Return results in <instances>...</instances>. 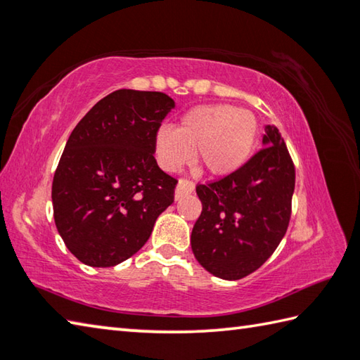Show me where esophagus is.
Masks as SVG:
<instances>
[{"instance_id": "esophagus-1", "label": "esophagus", "mask_w": 360, "mask_h": 360, "mask_svg": "<svg viewBox=\"0 0 360 360\" xmlns=\"http://www.w3.org/2000/svg\"><path fill=\"white\" fill-rule=\"evenodd\" d=\"M195 191V184L192 181H187V179H181L178 182V186H176V191H174V198L179 200L181 197H184V195L192 193Z\"/></svg>"}]
</instances>
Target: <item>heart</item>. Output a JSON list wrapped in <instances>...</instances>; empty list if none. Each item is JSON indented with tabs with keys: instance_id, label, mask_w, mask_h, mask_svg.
<instances>
[{
	"instance_id": "1",
	"label": "heart",
	"mask_w": 360,
	"mask_h": 360,
	"mask_svg": "<svg viewBox=\"0 0 360 360\" xmlns=\"http://www.w3.org/2000/svg\"><path fill=\"white\" fill-rule=\"evenodd\" d=\"M258 122L248 110L228 103L200 105L181 117L178 129L160 127L154 139L159 165L178 172L195 158L212 176H228L250 159Z\"/></svg>"
}]
</instances>
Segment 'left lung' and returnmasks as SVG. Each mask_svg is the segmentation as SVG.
Masks as SVG:
<instances>
[{
	"instance_id": "left-lung-1",
	"label": "left lung",
	"mask_w": 360,
	"mask_h": 360,
	"mask_svg": "<svg viewBox=\"0 0 360 360\" xmlns=\"http://www.w3.org/2000/svg\"><path fill=\"white\" fill-rule=\"evenodd\" d=\"M263 149L238 172L197 186L202 211L191 245L212 276L239 280L276 252L291 215L294 165L276 126H266Z\"/></svg>"
}]
</instances>
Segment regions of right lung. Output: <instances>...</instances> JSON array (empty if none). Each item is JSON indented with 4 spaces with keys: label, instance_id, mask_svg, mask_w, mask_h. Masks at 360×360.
Wrapping results in <instances>:
<instances>
[{
    "label": "right lung",
    "instance_id": "right-lung-1",
    "mask_svg": "<svg viewBox=\"0 0 360 360\" xmlns=\"http://www.w3.org/2000/svg\"><path fill=\"white\" fill-rule=\"evenodd\" d=\"M174 101L117 89L72 130L51 186L53 217L69 252L93 267L116 266L146 244L174 200L176 181L154 159V139Z\"/></svg>",
    "mask_w": 360,
    "mask_h": 360
}]
</instances>
